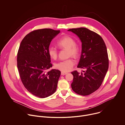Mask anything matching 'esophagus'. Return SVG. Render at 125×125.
Masks as SVG:
<instances>
[{
  "mask_svg": "<svg viewBox=\"0 0 125 125\" xmlns=\"http://www.w3.org/2000/svg\"><path fill=\"white\" fill-rule=\"evenodd\" d=\"M67 74V72H63V71L61 72V75H66Z\"/></svg>",
  "mask_w": 125,
  "mask_h": 125,
  "instance_id": "obj_1",
  "label": "esophagus"
}]
</instances>
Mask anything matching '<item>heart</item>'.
Wrapping results in <instances>:
<instances>
[{"mask_svg": "<svg viewBox=\"0 0 125 125\" xmlns=\"http://www.w3.org/2000/svg\"><path fill=\"white\" fill-rule=\"evenodd\" d=\"M57 45L60 48L68 50L69 56L77 58L80 54V49L79 46L76 44L75 41L68 36L62 37L58 41ZM48 53L49 56L53 59H57L58 57V51L54 47H49ZM74 63V61L72 59H69L56 63L55 66L58 69L63 72H68L72 69Z\"/></svg>", "mask_w": 125, "mask_h": 125, "instance_id": "heart-1", "label": "heart"}]
</instances>
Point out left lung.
Returning <instances> with one entry per match:
<instances>
[{"instance_id": "left-lung-1", "label": "left lung", "mask_w": 125, "mask_h": 125, "mask_svg": "<svg viewBox=\"0 0 125 125\" xmlns=\"http://www.w3.org/2000/svg\"><path fill=\"white\" fill-rule=\"evenodd\" d=\"M78 36L82 42V52L78 68L85 69L81 73L71 72L72 90L83 96L91 94L102 83L108 68L106 47L101 37L83 27L67 30Z\"/></svg>"}]
</instances>
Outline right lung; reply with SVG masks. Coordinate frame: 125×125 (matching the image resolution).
<instances>
[{"instance_id": "1", "label": "right lung", "mask_w": 125, "mask_h": 125, "mask_svg": "<svg viewBox=\"0 0 125 125\" xmlns=\"http://www.w3.org/2000/svg\"><path fill=\"white\" fill-rule=\"evenodd\" d=\"M60 30L42 29L27 34L20 44L17 66L21 81L27 90L42 98L53 94L57 89L61 71L51 69L48 49Z\"/></svg>"}]
</instances>
